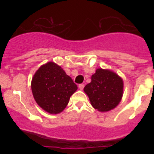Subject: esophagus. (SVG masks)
Instances as JSON below:
<instances>
[{
    "label": "esophagus",
    "mask_w": 154,
    "mask_h": 154,
    "mask_svg": "<svg viewBox=\"0 0 154 154\" xmlns=\"http://www.w3.org/2000/svg\"><path fill=\"white\" fill-rule=\"evenodd\" d=\"M84 87H85V85H84V84H79V89H81V90H82V89H84Z\"/></svg>",
    "instance_id": "1"
}]
</instances>
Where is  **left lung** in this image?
<instances>
[{
    "label": "left lung",
    "instance_id": "obj_1",
    "mask_svg": "<svg viewBox=\"0 0 154 154\" xmlns=\"http://www.w3.org/2000/svg\"><path fill=\"white\" fill-rule=\"evenodd\" d=\"M84 91L92 106L100 112H106L119 103L123 91V82L118 75L109 70L99 69L92 75V81Z\"/></svg>",
    "mask_w": 154,
    "mask_h": 154
}]
</instances>
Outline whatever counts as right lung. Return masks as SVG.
<instances>
[{
    "label": "right lung",
    "instance_id": "add662e5",
    "mask_svg": "<svg viewBox=\"0 0 154 154\" xmlns=\"http://www.w3.org/2000/svg\"><path fill=\"white\" fill-rule=\"evenodd\" d=\"M77 89L71 77L54 62L41 66L31 81V90L36 103L52 114L62 112Z\"/></svg>",
    "mask_w": 154,
    "mask_h": 154
}]
</instances>
